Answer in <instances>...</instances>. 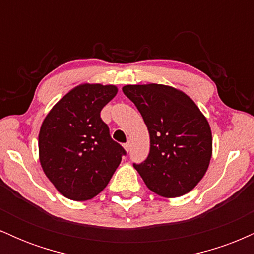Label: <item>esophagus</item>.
I'll return each mask as SVG.
<instances>
[{"mask_svg": "<svg viewBox=\"0 0 254 254\" xmlns=\"http://www.w3.org/2000/svg\"><path fill=\"white\" fill-rule=\"evenodd\" d=\"M130 148H131V143H130V142H127V143L124 144V149L127 151H129Z\"/></svg>", "mask_w": 254, "mask_h": 254, "instance_id": "34e87169", "label": "esophagus"}]
</instances>
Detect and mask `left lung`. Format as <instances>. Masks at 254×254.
<instances>
[{"instance_id": "8db88e82", "label": "left lung", "mask_w": 254, "mask_h": 254, "mask_svg": "<svg viewBox=\"0 0 254 254\" xmlns=\"http://www.w3.org/2000/svg\"><path fill=\"white\" fill-rule=\"evenodd\" d=\"M123 93L147 125L150 150L133 164L148 189L162 197L190 192L204 177L212 151L211 130L185 93L164 84H129Z\"/></svg>"}]
</instances>
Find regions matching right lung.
<instances>
[{"label":"right lung","instance_id":"add662e5","mask_svg":"<svg viewBox=\"0 0 254 254\" xmlns=\"http://www.w3.org/2000/svg\"><path fill=\"white\" fill-rule=\"evenodd\" d=\"M116 86L84 83L52 107L39 132L44 173L64 197L88 200L107 186L127 151L111 138L101 110Z\"/></svg>","mask_w":254,"mask_h":254}]
</instances>
